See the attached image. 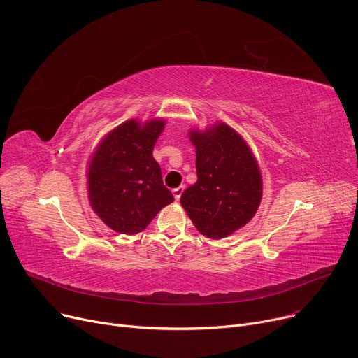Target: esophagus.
I'll use <instances>...</instances> for the list:
<instances>
[{"label":"esophagus","instance_id":"esophagus-1","mask_svg":"<svg viewBox=\"0 0 358 358\" xmlns=\"http://www.w3.org/2000/svg\"><path fill=\"white\" fill-rule=\"evenodd\" d=\"M182 192H184V185H180V187H177V189H174V190H173L174 199H176V200H180V197H181Z\"/></svg>","mask_w":358,"mask_h":358}]
</instances>
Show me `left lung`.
Here are the masks:
<instances>
[{"label": "left lung", "mask_w": 358, "mask_h": 358, "mask_svg": "<svg viewBox=\"0 0 358 358\" xmlns=\"http://www.w3.org/2000/svg\"><path fill=\"white\" fill-rule=\"evenodd\" d=\"M196 146L197 181L180 203L200 234L227 238L255 215L262 182L258 164L247 142L224 123L206 131H190Z\"/></svg>", "instance_id": "1"}]
</instances>
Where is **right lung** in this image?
I'll return each mask as SVG.
<instances>
[{
	"label": "right lung",
	"mask_w": 358,
	"mask_h": 358,
	"mask_svg": "<svg viewBox=\"0 0 358 358\" xmlns=\"http://www.w3.org/2000/svg\"><path fill=\"white\" fill-rule=\"evenodd\" d=\"M164 126L161 119L143 124L127 120L110 131L91 158L90 204L113 231L142 232L162 208L174 201L152 155Z\"/></svg>",
	"instance_id": "1"
}]
</instances>
